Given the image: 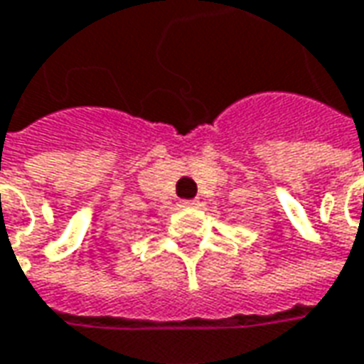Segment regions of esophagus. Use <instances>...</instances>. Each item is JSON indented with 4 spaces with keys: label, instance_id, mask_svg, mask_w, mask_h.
I'll list each match as a JSON object with an SVG mask.
<instances>
[{
    "label": "esophagus",
    "instance_id": "esophagus-1",
    "mask_svg": "<svg viewBox=\"0 0 364 364\" xmlns=\"http://www.w3.org/2000/svg\"><path fill=\"white\" fill-rule=\"evenodd\" d=\"M181 205H183V207H195V205H197V200H193V199H189V200H183Z\"/></svg>",
    "mask_w": 364,
    "mask_h": 364
}]
</instances>
